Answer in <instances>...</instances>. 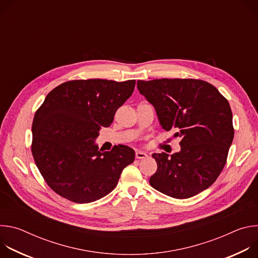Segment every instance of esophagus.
I'll return each instance as SVG.
<instances>
[{
	"instance_id": "34e87169",
	"label": "esophagus",
	"mask_w": 258,
	"mask_h": 258,
	"mask_svg": "<svg viewBox=\"0 0 258 258\" xmlns=\"http://www.w3.org/2000/svg\"><path fill=\"white\" fill-rule=\"evenodd\" d=\"M148 157V155H147L145 152H143V151H137L136 152V158L137 159H145V158H147Z\"/></svg>"
}]
</instances>
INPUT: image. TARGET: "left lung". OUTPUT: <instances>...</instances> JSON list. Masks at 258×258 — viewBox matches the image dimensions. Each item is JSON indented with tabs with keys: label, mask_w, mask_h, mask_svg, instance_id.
<instances>
[{
	"label": "left lung",
	"mask_w": 258,
	"mask_h": 258,
	"mask_svg": "<svg viewBox=\"0 0 258 258\" xmlns=\"http://www.w3.org/2000/svg\"><path fill=\"white\" fill-rule=\"evenodd\" d=\"M139 92L156 109L165 131L176 130L180 151L154 153L157 171L150 185L176 199L209 188L224 169L234 139L228 100L211 84L194 79L138 81Z\"/></svg>",
	"instance_id": "1"
}]
</instances>
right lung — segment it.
<instances>
[{
	"mask_svg": "<svg viewBox=\"0 0 258 258\" xmlns=\"http://www.w3.org/2000/svg\"><path fill=\"white\" fill-rule=\"evenodd\" d=\"M136 81L76 80L53 89L32 121L31 152L48 186L76 203H90L117 185L135 151L124 145L98 150L101 127L111 125L132 96Z\"/></svg>",
	"mask_w": 258,
	"mask_h": 258,
	"instance_id": "1",
	"label": "right lung"
}]
</instances>
